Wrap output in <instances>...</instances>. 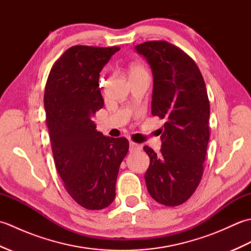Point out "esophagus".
<instances>
[{"mask_svg": "<svg viewBox=\"0 0 251 251\" xmlns=\"http://www.w3.org/2000/svg\"><path fill=\"white\" fill-rule=\"evenodd\" d=\"M142 149V146L141 145H138V143H135V142H132V141H130L129 142V150L132 152V151H140Z\"/></svg>", "mask_w": 251, "mask_h": 251, "instance_id": "obj_1", "label": "esophagus"}]
</instances>
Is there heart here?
I'll return each mask as SVG.
<instances>
[{
  "label": "heart",
  "mask_w": 251,
  "mask_h": 251,
  "mask_svg": "<svg viewBox=\"0 0 251 251\" xmlns=\"http://www.w3.org/2000/svg\"><path fill=\"white\" fill-rule=\"evenodd\" d=\"M137 71H145V68L141 66H132L130 69V72H137Z\"/></svg>",
  "instance_id": "heart-1"
}]
</instances>
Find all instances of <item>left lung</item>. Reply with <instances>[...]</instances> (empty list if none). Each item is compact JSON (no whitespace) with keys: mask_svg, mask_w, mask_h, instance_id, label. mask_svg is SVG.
Segmentation results:
<instances>
[{"mask_svg":"<svg viewBox=\"0 0 251 251\" xmlns=\"http://www.w3.org/2000/svg\"><path fill=\"white\" fill-rule=\"evenodd\" d=\"M135 49L152 69V115L166 121L159 153L143 147L150 157L147 188L159 204L178 206L194 193L204 173L210 135L206 85L194 60L179 47L149 41Z\"/></svg>","mask_w":251,"mask_h":251,"instance_id":"obj_1","label":"left lung"}]
</instances>
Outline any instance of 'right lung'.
<instances>
[{
	"label": "right lung",
	"instance_id": "obj_1",
	"mask_svg": "<svg viewBox=\"0 0 251 251\" xmlns=\"http://www.w3.org/2000/svg\"><path fill=\"white\" fill-rule=\"evenodd\" d=\"M119 50L117 46H72L54 63L45 86L57 172L72 199L90 210L114 201L120 165L129 148L126 138L103 136L92 120L103 106L99 73Z\"/></svg>",
	"mask_w": 251,
	"mask_h": 251
}]
</instances>
